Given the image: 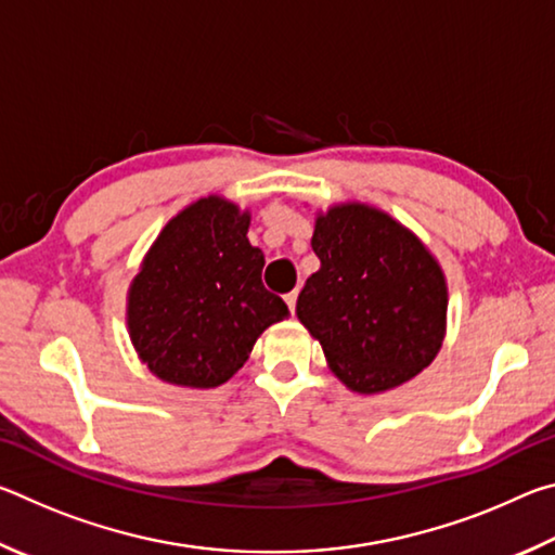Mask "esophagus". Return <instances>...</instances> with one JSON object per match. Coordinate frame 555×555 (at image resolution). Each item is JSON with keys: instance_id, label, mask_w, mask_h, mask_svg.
I'll list each match as a JSON object with an SVG mask.
<instances>
[{"instance_id": "34e87169", "label": "esophagus", "mask_w": 555, "mask_h": 555, "mask_svg": "<svg viewBox=\"0 0 555 555\" xmlns=\"http://www.w3.org/2000/svg\"><path fill=\"white\" fill-rule=\"evenodd\" d=\"M284 298H286V306L291 308V313H294L296 311V300H298V291H291V294H286Z\"/></svg>"}]
</instances>
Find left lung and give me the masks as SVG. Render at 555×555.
<instances>
[{"mask_svg": "<svg viewBox=\"0 0 555 555\" xmlns=\"http://www.w3.org/2000/svg\"><path fill=\"white\" fill-rule=\"evenodd\" d=\"M321 269L298 294L296 315L323 345L345 387L379 393L416 377L446 337L443 269L416 234L364 203L315 218Z\"/></svg>", "mask_w": 555, "mask_h": 555, "instance_id": "obj_1", "label": "left lung"}]
</instances>
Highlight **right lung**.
Listing matches in <instances>:
<instances>
[{
  "label": "right lung",
  "instance_id": "obj_1",
  "mask_svg": "<svg viewBox=\"0 0 555 555\" xmlns=\"http://www.w3.org/2000/svg\"><path fill=\"white\" fill-rule=\"evenodd\" d=\"M249 212L208 195L181 210L146 251L127 296L134 350L158 379L212 389L237 372L288 306L261 284Z\"/></svg>",
  "mask_w": 555,
  "mask_h": 555
}]
</instances>
